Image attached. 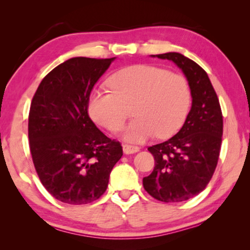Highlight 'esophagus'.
Listing matches in <instances>:
<instances>
[{
	"label": "esophagus",
	"mask_w": 250,
	"mask_h": 250,
	"mask_svg": "<svg viewBox=\"0 0 250 250\" xmlns=\"http://www.w3.org/2000/svg\"><path fill=\"white\" fill-rule=\"evenodd\" d=\"M139 147L138 146H132V145H128V144H125L124 145V153L126 154H133V153H137L139 152Z\"/></svg>",
	"instance_id": "obj_1"
}]
</instances>
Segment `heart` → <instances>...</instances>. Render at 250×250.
Instances as JSON below:
<instances>
[{"label": "heart", "mask_w": 250, "mask_h": 250, "mask_svg": "<svg viewBox=\"0 0 250 250\" xmlns=\"http://www.w3.org/2000/svg\"><path fill=\"white\" fill-rule=\"evenodd\" d=\"M107 86L111 93L91 94L89 113L98 125L120 132L131 108L136 119L125 131L129 142H144L154 135L157 138L172 136L185 122L190 107L188 80L159 66H128L111 76Z\"/></svg>", "instance_id": "b5f03b06"}]
</instances>
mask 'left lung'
<instances>
[{
  "instance_id": "8db88e82",
  "label": "left lung",
  "mask_w": 250,
  "mask_h": 250,
  "mask_svg": "<svg viewBox=\"0 0 250 250\" xmlns=\"http://www.w3.org/2000/svg\"><path fill=\"white\" fill-rule=\"evenodd\" d=\"M156 56L171 60L184 71L192 105L177 135L148 147L155 167L143 179V185L160 202L179 203L202 192L212 179L222 144L223 117L219 98L202 66L175 52Z\"/></svg>"
}]
</instances>
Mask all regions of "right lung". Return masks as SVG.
Wrapping results in <instances>:
<instances>
[{
  "label": "right lung",
  "mask_w": 250,
  "mask_h": 250,
  "mask_svg": "<svg viewBox=\"0 0 250 250\" xmlns=\"http://www.w3.org/2000/svg\"><path fill=\"white\" fill-rule=\"evenodd\" d=\"M113 60H68L44 77L31 101L28 137L35 170L62 203L97 200L124 155L121 144L107 138L88 114L90 91Z\"/></svg>",
  "instance_id": "1"
}]
</instances>
